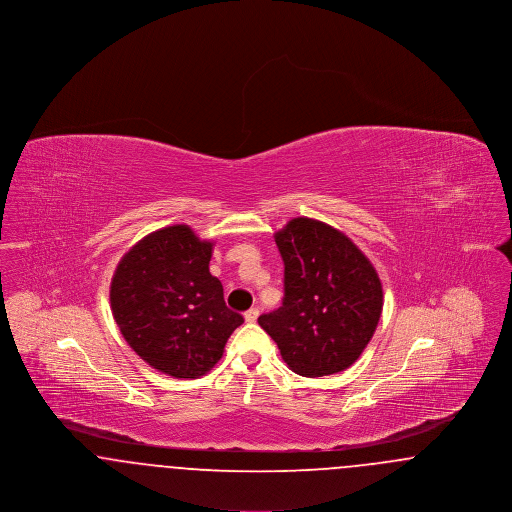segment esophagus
Segmentation results:
<instances>
[{
    "instance_id": "esophagus-1",
    "label": "esophagus",
    "mask_w": 512,
    "mask_h": 512,
    "mask_svg": "<svg viewBox=\"0 0 512 512\" xmlns=\"http://www.w3.org/2000/svg\"><path fill=\"white\" fill-rule=\"evenodd\" d=\"M244 318L245 322L253 324V322L259 318V309H249V311H245Z\"/></svg>"
}]
</instances>
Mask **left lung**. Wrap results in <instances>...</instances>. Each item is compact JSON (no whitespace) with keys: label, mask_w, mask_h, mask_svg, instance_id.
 I'll return each instance as SVG.
<instances>
[{"label":"left lung","mask_w":512,"mask_h":512,"mask_svg":"<svg viewBox=\"0 0 512 512\" xmlns=\"http://www.w3.org/2000/svg\"><path fill=\"white\" fill-rule=\"evenodd\" d=\"M284 261L282 307L259 324L295 374L318 378L353 365L382 315L378 272L343 232L292 219L274 234Z\"/></svg>","instance_id":"left-lung-1"}]
</instances>
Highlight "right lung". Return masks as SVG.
Wrapping results in <instances>:
<instances>
[{
  "label": "right lung",
  "instance_id": "obj_1",
  "mask_svg": "<svg viewBox=\"0 0 512 512\" xmlns=\"http://www.w3.org/2000/svg\"><path fill=\"white\" fill-rule=\"evenodd\" d=\"M213 242L188 224L147 234L111 280V311L126 343L155 370L199 378L217 365L230 334L244 322L224 303L209 272Z\"/></svg>",
  "mask_w": 512,
  "mask_h": 512
}]
</instances>
